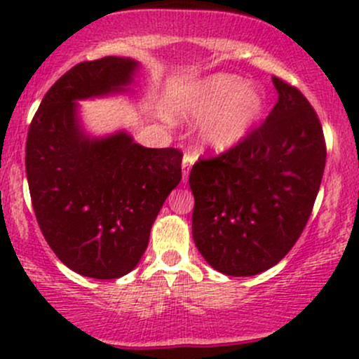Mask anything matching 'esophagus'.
Instances as JSON below:
<instances>
[{"label": "esophagus", "mask_w": 359, "mask_h": 359, "mask_svg": "<svg viewBox=\"0 0 359 359\" xmlns=\"http://www.w3.org/2000/svg\"><path fill=\"white\" fill-rule=\"evenodd\" d=\"M194 165V156L185 154L184 158H182V180L185 182L189 177V172H191V167Z\"/></svg>", "instance_id": "obj_1"}]
</instances>
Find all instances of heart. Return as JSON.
<instances>
[{
  "label": "heart",
  "mask_w": 359,
  "mask_h": 359,
  "mask_svg": "<svg viewBox=\"0 0 359 359\" xmlns=\"http://www.w3.org/2000/svg\"><path fill=\"white\" fill-rule=\"evenodd\" d=\"M265 94L231 74H216L185 93L182 111L194 119H208L203 128L204 147L231 150L246 138L263 116Z\"/></svg>",
  "instance_id": "b5f03b06"
}]
</instances>
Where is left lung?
<instances>
[{
  "label": "left lung",
  "instance_id": "left-lung-1",
  "mask_svg": "<svg viewBox=\"0 0 359 359\" xmlns=\"http://www.w3.org/2000/svg\"><path fill=\"white\" fill-rule=\"evenodd\" d=\"M278 101L262 126L226 154L194 163L192 238L214 270L251 277L299 240L325 167L323 126L294 86L271 77Z\"/></svg>",
  "mask_w": 359,
  "mask_h": 359
}]
</instances>
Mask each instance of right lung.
Segmentation results:
<instances>
[{
	"instance_id": "add662e5",
	"label": "right lung",
	"mask_w": 359,
	"mask_h": 359,
	"mask_svg": "<svg viewBox=\"0 0 359 359\" xmlns=\"http://www.w3.org/2000/svg\"><path fill=\"white\" fill-rule=\"evenodd\" d=\"M140 69L130 57L81 62L45 94L27 138L32 204L65 266L97 280L130 273L145 253L163 203L182 179V154L147 148L125 130L86 133L79 102L128 93Z\"/></svg>"
}]
</instances>
